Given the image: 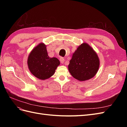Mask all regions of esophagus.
<instances>
[{
	"label": "esophagus",
	"mask_w": 127,
	"mask_h": 127,
	"mask_svg": "<svg viewBox=\"0 0 127 127\" xmlns=\"http://www.w3.org/2000/svg\"><path fill=\"white\" fill-rule=\"evenodd\" d=\"M64 58H63V57H60V62H61V64H64Z\"/></svg>",
	"instance_id": "obj_1"
}]
</instances>
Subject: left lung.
<instances>
[{
  "label": "left lung",
  "mask_w": 127,
  "mask_h": 127,
  "mask_svg": "<svg viewBox=\"0 0 127 127\" xmlns=\"http://www.w3.org/2000/svg\"><path fill=\"white\" fill-rule=\"evenodd\" d=\"M99 64L96 52L89 44L84 42L72 54L68 65V70L74 78L84 82L95 76Z\"/></svg>",
  "instance_id": "1"
}]
</instances>
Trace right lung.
<instances>
[{"label":"right lung","instance_id":"1","mask_svg":"<svg viewBox=\"0 0 127 127\" xmlns=\"http://www.w3.org/2000/svg\"><path fill=\"white\" fill-rule=\"evenodd\" d=\"M27 63L31 74L41 80L50 78L60 64L57 58L49 57L47 45L43 43H39L32 49Z\"/></svg>","mask_w":127,"mask_h":127}]
</instances>
